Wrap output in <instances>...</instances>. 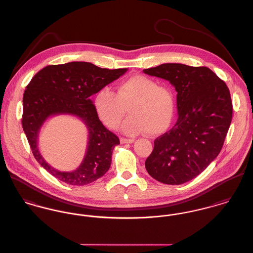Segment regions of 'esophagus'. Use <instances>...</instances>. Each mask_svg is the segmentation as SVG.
I'll return each instance as SVG.
<instances>
[{
  "label": "esophagus",
  "mask_w": 253,
  "mask_h": 253,
  "mask_svg": "<svg viewBox=\"0 0 253 253\" xmlns=\"http://www.w3.org/2000/svg\"><path fill=\"white\" fill-rule=\"evenodd\" d=\"M134 142V139H127V138H121V143L122 144H131Z\"/></svg>",
  "instance_id": "esophagus-1"
}]
</instances>
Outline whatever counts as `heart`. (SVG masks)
I'll return each instance as SVG.
<instances>
[{"label": "heart", "instance_id": "b5f03b06", "mask_svg": "<svg viewBox=\"0 0 253 253\" xmlns=\"http://www.w3.org/2000/svg\"><path fill=\"white\" fill-rule=\"evenodd\" d=\"M94 105L101 122L110 128H117L127 109L131 117L123 125L126 134L146 131L159 134L165 131L174 114V97L167 86L158 85L144 76H133L116 87V93L102 88L95 96Z\"/></svg>", "mask_w": 253, "mask_h": 253}]
</instances>
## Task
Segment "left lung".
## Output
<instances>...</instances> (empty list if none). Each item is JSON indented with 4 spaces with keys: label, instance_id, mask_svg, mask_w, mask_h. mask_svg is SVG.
<instances>
[{
    "label": "left lung",
    "instance_id": "left-lung-1",
    "mask_svg": "<svg viewBox=\"0 0 253 253\" xmlns=\"http://www.w3.org/2000/svg\"><path fill=\"white\" fill-rule=\"evenodd\" d=\"M143 72L174 86L178 112L172 128L154 140L145 166L159 182L183 184L219 155L232 119L229 89L207 67L164 63Z\"/></svg>",
    "mask_w": 253,
    "mask_h": 253
}]
</instances>
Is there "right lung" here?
I'll use <instances>...</instances> for the list:
<instances>
[{"instance_id": "add662e5", "label": "right lung", "mask_w": 253, "mask_h": 253, "mask_svg": "<svg viewBox=\"0 0 253 253\" xmlns=\"http://www.w3.org/2000/svg\"><path fill=\"white\" fill-rule=\"evenodd\" d=\"M127 71L103 69L89 62L75 61L49 65L40 70L27 86L23 96L22 126L37 162L51 175L70 185L84 186L101 177L111 165L118 137L101 123L90 97ZM73 115L88 129L85 158L79 169L61 172L51 168L37 147L41 126L48 118Z\"/></svg>"}]
</instances>
